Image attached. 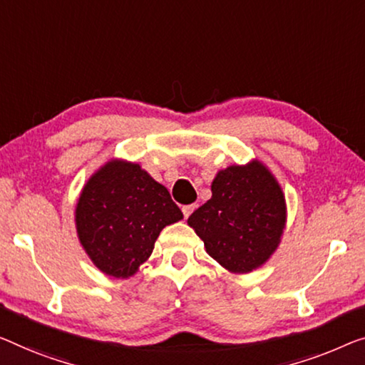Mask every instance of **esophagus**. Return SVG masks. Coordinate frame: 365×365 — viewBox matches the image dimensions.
<instances>
[{
    "label": "esophagus",
    "instance_id": "1",
    "mask_svg": "<svg viewBox=\"0 0 365 365\" xmlns=\"http://www.w3.org/2000/svg\"><path fill=\"white\" fill-rule=\"evenodd\" d=\"M195 208H197V205H185V206H183L182 211H183V216H185V220H187V217L193 213Z\"/></svg>",
    "mask_w": 365,
    "mask_h": 365
}]
</instances>
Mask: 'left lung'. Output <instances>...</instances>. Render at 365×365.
I'll return each instance as SVG.
<instances>
[{
  "label": "left lung",
  "mask_w": 365,
  "mask_h": 365,
  "mask_svg": "<svg viewBox=\"0 0 365 365\" xmlns=\"http://www.w3.org/2000/svg\"><path fill=\"white\" fill-rule=\"evenodd\" d=\"M187 222L221 267L249 274L267 262L284 236V190L257 159L230 165L216 173L211 198Z\"/></svg>",
  "instance_id": "8db88e82"
}]
</instances>
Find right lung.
Segmentation results:
<instances>
[{
	"mask_svg": "<svg viewBox=\"0 0 365 365\" xmlns=\"http://www.w3.org/2000/svg\"><path fill=\"white\" fill-rule=\"evenodd\" d=\"M183 220L164 185L143 167L110 159L81 188L75 206L78 241L98 270L129 279L150 257L165 226Z\"/></svg>",
	"mask_w": 365,
	"mask_h": 365,
	"instance_id": "obj_1",
	"label": "right lung"
}]
</instances>
